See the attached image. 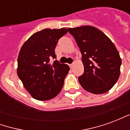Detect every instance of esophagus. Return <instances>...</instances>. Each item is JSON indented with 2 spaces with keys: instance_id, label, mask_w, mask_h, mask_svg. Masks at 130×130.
Instances as JSON below:
<instances>
[{
  "instance_id": "1",
  "label": "esophagus",
  "mask_w": 130,
  "mask_h": 130,
  "mask_svg": "<svg viewBox=\"0 0 130 130\" xmlns=\"http://www.w3.org/2000/svg\"><path fill=\"white\" fill-rule=\"evenodd\" d=\"M73 63H72V64H70V65H69V66H70V68H73Z\"/></svg>"
}]
</instances>
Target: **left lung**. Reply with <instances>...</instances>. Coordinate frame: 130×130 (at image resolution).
Here are the masks:
<instances>
[{
	"mask_svg": "<svg viewBox=\"0 0 130 130\" xmlns=\"http://www.w3.org/2000/svg\"><path fill=\"white\" fill-rule=\"evenodd\" d=\"M82 54L84 74L79 82L84 89L94 94L109 91L120 76L121 59L111 40L91 26L68 28Z\"/></svg>",
	"mask_w": 130,
	"mask_h": 130,
	"instance_id": "1",
	"label": "left lung"
}]
</instances>
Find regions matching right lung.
Returning a JSON list of instances; mask_svg holds the SVG:
<instances>
[{"instance_id":"add662e5","label":"right lung","mask_w":130,"mask_h":130,"mask_svg":"<svg viewBox=\"0 0 130 130\" xmlns=\"http://www.w3.org/2000/svg\"><path fill=\"white\" fill-rule=\"evenodd\" d=\"M68 32L60 29H44L31 35L24 43L18 56L17 74L24 86L37 100L55 98L62 90L70 67L56 59L55 48Z\"/></svg>"}]
</instances>
